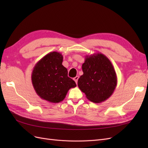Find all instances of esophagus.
<instances>
[{
    "label": "esophagus",
    "mask_w": 148,
    "mask_h": 148,
    "mask_svg": "<svg viewBox=\"0 0 148 148\" xmlns=\"http://www.w3.org/2000/svg\"><path fill=\"white\" fill-rule=\"evenodd\" d=\"M78 78H79V77H78V76H77V77H75L73 78L74 81L76 82V83H77H77H78Z\"/></svg>",
    "instance_id": "obj_1"
}]
</instances>
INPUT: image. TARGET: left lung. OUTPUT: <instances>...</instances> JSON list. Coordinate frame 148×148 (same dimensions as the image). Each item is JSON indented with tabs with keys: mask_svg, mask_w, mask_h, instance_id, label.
<instances>
[{
	"mask_svg": "<svg viewBox=\"0 0 148 148\" xmlns=\"http://www.w3.org/2000/svg\"><path fill=\"white\" fill-rule=\"evenodd\" d=\"M83 75L78 86L87 99L95 103L106 101L117 86V78L110 60L101 53L86 56L82 65Z\"/></svg>",
	"mask_w": 148,
	"mask_h": 148,
	"instance_id": "obj_1",
	"label": "left lung"
}]
</instances>
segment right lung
Listing matches in <instances>:
<instances>
[{"label":"right lung","mask_w":148,"mask_h":148,"mask_svg":"<svg viewBox=\"0 0 148 148\" xmlns=\"http://www.w3.org/2000/svg\"><path fill=\"white\" fill-rule=\"evenodd\" d=\"M63 56L51 52L40 59L34 66L31 81L37 95L49 102L63 101L70 88L77 86L68 77V71L62 65Z\"/></svg>","instance_id":"obj_1"}]
</instances>
